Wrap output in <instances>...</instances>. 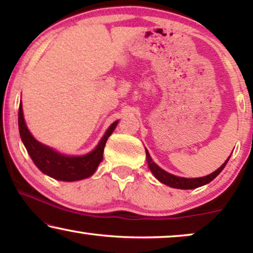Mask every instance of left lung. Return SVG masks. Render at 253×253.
<instances>
[{
  "label": "left lung",
  "mask_w": 253,
  "mask_h": 253,
  "mask_svg": "<svg viewBox=\"0 0 253 253\" xmlns=\"http://www.w3.org/2000/svg\"><path fill=\"white\" fill-rule=\"evenodd\" d=\"M146 151V150H145ZM146 158H147V162H148V167H150L151 171L153 172V175L157 177L159 181L164 183L166 185H169L171 186V188H176V189H196V188H199V186L202 185H205L207 183H210L211 181H213L214 178L216 177L217 175L220 174L221 170L224 168V166L227 165L228 160H229V158H228V160L224 162V164L221 166V167L215 170L212 174L207 175V176H204V177H199V178H184V177H178V176H175V175H171L169 174V172L165 171L164 169H161L159 166L155 165V162H153L152 160L151 157H150V153L146 151Z\"/></svg>",
  "instance_id": "8db88e82"
}]
</instances>
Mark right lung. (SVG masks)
<instances>
[{
    "instance_id": "1",
    "label": "right lung",
    "mask_w": 253,
    "mask_h": 253,
    "mask_svg": "<svg viewBox=\"0 0 253 253\" xmlns=\"http://www.w3.org/2000/svg\"><path fill=\"white\" fill-rule=\"evenodd\" d=\"M117 122L119 121L114 122L109 126L105 136L100 140L98 146L91 153L83 155V157H67V155L55 152L50 147L44 146V145L40 144L39 141L34 139L32 134L30 133L29 129H27L25 121H24L22 103H19V133L30 157L32 158L33 162L41 171L55 179H60V181H78V179L87 178L93 175L100 162L102 161L106 141L110 134L113 133L114 129L117 126Z\"/></svg>"
}]
</instances>
